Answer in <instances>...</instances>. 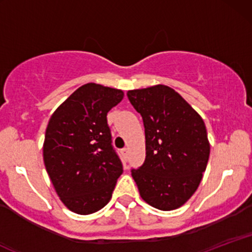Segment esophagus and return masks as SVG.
Instances as JSON below:
<instances>
[{
    "label": "esophagus",
    "instance_id": "1",
    "mask_svg": "<svg viewBox=\"0 0 252 252\" xmlns=\"http://www.w3.org/2000/svg\"><path fill=\"white\" fill-rule=\"evenodd\" d=\"M121 153H122L124 158H128V154H129V149L128 148H123L122 150H121Z\"/></svg>",
    "mask_w": 252,
    "mask_h": 252
}]
</instances>
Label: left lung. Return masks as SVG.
<instances>
[{"label": "left lung", "instance_id": "1", "mask_svg": "<svg viewBox=\"0 0 252 252\" xmlns=\"http://www.w3.org/2000/svg\"><path fill=\"white\" fill-rule=\"evenodd\" d=\"M130 103L143 118L146 160L131 175L141 198L161 211L181 207L198 189L210 156L200 115L167 85L130 90Z\"/></svg>", "mask_w": 252, "mask_h": 252}]
</instances>
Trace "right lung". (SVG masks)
Returning a JSON list of instances; mask_svg holds the SVG:
<instances>
[{
    "instance_id": "add662e5",
    "label": "right lung",
    "mask_w": 252,
    "mask_h": 252,
    "mask_svg": "<svg viewBox=\"0 0 252 252\" xmlns=\"http://www.w3.org/2000/svg\"><path fill=\"white\" fill-rule=\"evenodd\" d=\"M122 90L80 86L53 112L46 129L43 162L58 196L78 215H91L111 199L122 162L111 146L106 115Z\"/></svg>"
}]
</instances>
